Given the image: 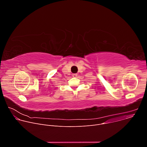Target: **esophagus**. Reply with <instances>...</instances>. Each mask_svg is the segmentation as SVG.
<instances>
[{"label":"esophagus","instance_id":"1","mask_svg":"<svg viewBox=\"0 0 147 147\" xmlns=\"http://www.w3.org/2000/svg\"><path fill=\"white\" fill-rule=\"evenodd\" d=\"M72 76H73V77H76L77 76V74H73Z\"/></svg>","mask_w":147,"mask_h":147}]
</instances>
